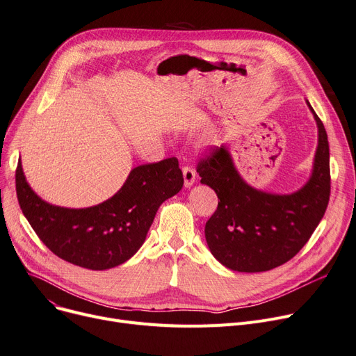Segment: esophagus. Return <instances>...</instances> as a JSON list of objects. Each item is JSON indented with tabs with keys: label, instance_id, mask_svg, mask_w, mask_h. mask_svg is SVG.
<instances>
[{
	"label": "esophagus",
	"instance_id": "1",
	"mask_svg": "<svg viewBox=\"0 0 356 356\" xmlns=\"http://www.w3.org/2000/svg\"><path fill=\"white\" fill-rule=\"evenodd\" d=\"M181 172L184 179V188H191V186H193V183L196 181V172L189 165H184L181 168Z\"/></svg>",
	"mask_w": 356,
	"mask_h": 356
}]
</instances>
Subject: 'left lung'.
<instances>
[{
	"label": "left lung",
	"instance_id": "left-lung-1",
	"mask_svg": "<svg viewBox=\"0 0 356 356\" xmlns=\"http://www.w3.org/2000/svg\"><path fill=\"white\" fill-rule=\"evenodd\" d=\"M319 141L312 176L290 195L258 191L238 173L227 145L197 163L200 183L218 195V208L204 227L208 247L222 266L261 273L283 266L300 251L322 220L330 196L327 134L312 105Z\"/></svg>",
	"mask_w": 356,
	"mask_h": 356
}]
</instances>
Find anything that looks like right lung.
<instances>
[{
	"label": "right lung",
	"instance_id": "obj_1",
	"mask_svg": "<svg viewBox=\"0 0 356 356\" xmlns=\"http://www.w3.org/2000/svg\"><path fill=\"white\" fill-rule=\"evenodd\" d=\"M183 188L176 157L131 170L122 188L97 207L69 209L37 196L23 173L15 170L20 208L43 244L59 258L88 270L114 268L144 244L160 204Z\"/></svg>",
	"mask_w": 356,
	"mask_h": 356
}]
</instances>
